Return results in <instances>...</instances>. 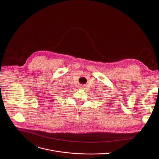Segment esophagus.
Masks as SVG:
<instances>
[{"mask_svg":"<svg viewBox=\"0 0 159 159\" xmlns=\"http://www.w3.org/2000/svg\"><path fill=\"white\" fill-rule=\"evenodd\" d=\"M79 87V88H80V89H83V87H84L82 85H80Z\"/></svg>","mask_w":159,"mask_h":159,"instance_id":"obj_1","label":"esophagus"}]
</instances>
